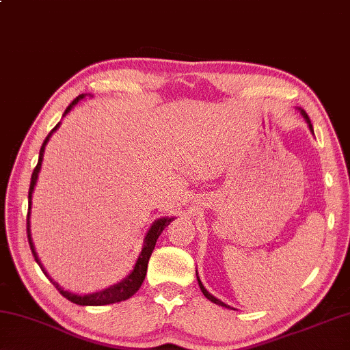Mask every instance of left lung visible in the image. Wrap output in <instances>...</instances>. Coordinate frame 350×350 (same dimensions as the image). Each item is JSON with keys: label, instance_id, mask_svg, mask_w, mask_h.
<instances>
[{"label": "left lung", "instance_id": "obj_1", "mask_svg": "<svg viewBox=\"0 0 350 350\" xmlns=\"http://www.w3.org/2000/svg\"><path fill=\"white\" fill-rule=\"evenodd\" d=\"M302 115H304V118H305V121H307V123H308V126H310V131H312V132H313V126H312V121H310V118H308V115H307V113H305V112H304V110H302ZM198 284H199V286H201V291L204 293V296H205V297H207V299H208V301H212V302H215L216 305H221V307L230 308V307H229V305H226L224 302H221V301H219V299H216L215 296H212V295H210V293H208V291H207V290H205V288H204V285H202V282H201V280H199V277H198Z\"/></svg>", "mask_w": 350, "mask_h": 350}]
</instances>
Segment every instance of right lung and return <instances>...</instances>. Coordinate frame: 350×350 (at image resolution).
I'll return each mask as SVG.
<instances>
[{"mask_svg": "<svg viewBox=\"0 0 350 350\" xmlns=\"http://www.w3.org/2000/svg\"><path fill=\"white\" fill-rule=\"evenodd\" d=\"M84 98V95H79L76 99H73V103H71L68 107H66L65 113L66 115L71 110V107L79 101V99ZM60 123H57L54 126V129L49 132L48 137L45 138V142H43V145L40 148V154H38V163L32 171V176H31V185H29V193H27V201H29V210H31V198H32V191H34V185L37 182V176H38V171H40V166H42V160H43V151H45V145L49 140V137H51L53 132L57 129ZM174 218H162L159 221H155V223L151 226V229L146 234L145 238V246L142 249V254L140 257H138L137 263H135V268L132 273L126 277L124 280H121L120 284H116L110 288H105V290L99 291V293H93V295H85V296H79V295H73V293H68L60 288L55 282L53 284L57 288L60 295L68 299L70 302L77 304V305H109V304H115V302H121V301H126V299H129L135 295V293L140 290V286L143 284V280H145V275H146V271H148V263H149V257H151V254L155 247V243H157V238L160 237V234L165 230V227L168 226L171 221ZM26 230H27V241H29V246H31V251L32 255H34L36 262L40 266L43 273H45V269H43V266L40 263V260H38L37 254H36V249L34 245H32V240H31V232H29V212H27V219H26ZM46 274V273H45ZM48 275V274H46Z\"/></svg>", "mask_w": 350, "mask_h": 350, "instance_id": "1", "label": "right lung"}]
</instances>
